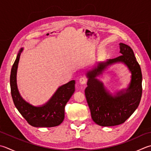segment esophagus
<instances>
[{"mask_svg": "<svg viewBox=\"0 0 151 151\" xmlns=\"http://www.w3.org/2000/svg\"><path fill=\"white\" fill-rule=\"evenodd\" d=\"M86 82H87V80H86V78H84V76H81V77L79 78V82H80V84H85L86 83Z\"/></svg>", "mask_w": 151, "mask_h": 151, "instance_id": "1", "label": "esophagus"}]
</instances>
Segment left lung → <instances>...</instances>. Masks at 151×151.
Returning <instances> with one entry per match:
<instances>
[{
  "instance_id": "left-lung-1",
  "label": "left lung",
  "mask_w": 151,
  "mask_h": 151,
  "mask_svg": "<svg viewBox=\"0 0 151 151\" xmlns=\"http://www.w3.org/2000/svg\"><path fill=\"white\" fill-rule=\"evenodd\" d=\"M120 54L106 62H99L86 73L88 82L85 96L92 120L101 126L121 124L134 113L142 96V74L133 50L125 44H119ZM122 62L129 68L132 81L126 92L113 94L105 87L99 77L109 64Z\"/></svg>"
}]
</instances>
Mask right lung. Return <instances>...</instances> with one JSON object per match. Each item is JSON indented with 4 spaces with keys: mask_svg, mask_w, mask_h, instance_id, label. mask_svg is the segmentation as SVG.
I'll return each mask as SVG.
<instances>
[{
    "mask_svg": "<svg viewBox=\"0 0 151 151\" xmlns=\"http://www.w3.org/2000/svg\"><path fill=\"white\" fill-rule=\"evenodd\" d=\"M17 55L10 73L11 95L15 106L29 124L34 127H54L60 125L65 117V107L75 91V81H71L59 87L48 101L37 105L23 99L17 90L16 73L21 52Z\"/></svg>",
    "mask_w": 151,
    "mask_h": 151,
    "instance_id": "right-lung-1",
    "label": "right lung"
}]
</instances>
